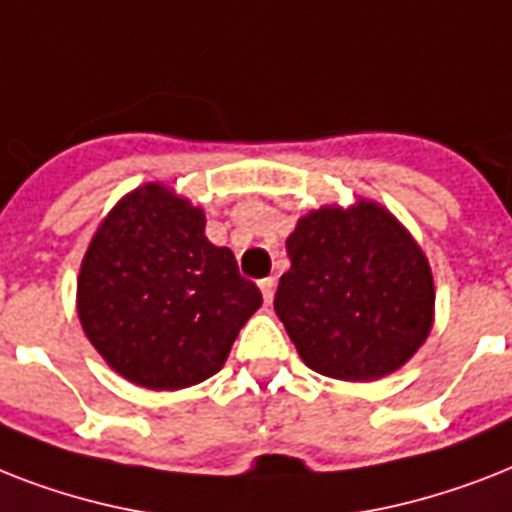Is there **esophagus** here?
Instances as JSON below:
<instances>
[{
  "mask_svg": "<svg viewBox=\"0 0 512 512\" xmlns=\"http://www.w3.org/2000/svg\"><path fill=\"white\" fill-rule=\"evenodd\" d=\"M260 292H263L265 305H271L273 303V292H276V281H273V279L260 281Z\"/></svg>",
  "mask_w": 512,
  "mask_h": 512,
  "instance_id": "34e87169",
  "label": "esophagus"
}]
</instances>
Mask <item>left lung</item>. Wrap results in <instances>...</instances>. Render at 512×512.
Instances as JSON below:
<instances>
[{"label":"left lung","mask_w":512,"mask_h":512,"mask_svg":"<svg viewBox=\"0 0 512 512\" xmlns=\"http://www.w3.org/2000/svg\"><path fill=\"white\" fill-rule=\"evenodd\" d=\"M276 316L313 372L369 382L396 372L433 327V273L412 233L374 201L297 220Z\"/></svg>","instance_id":"1"}]
</instances>
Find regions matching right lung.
Here are the masks:
<instances>
[{
	"label": "right lung",
	"mask_w": 512,
	"mask_h": 512,
	"mask_svg": "<svg viewBox=\"0 0 512 512\" xmlns=\"http://www.w3.org/2000/svg\"><path fill=\"white\" fill-rule=\"evenodd\" d=\"M204 223L191 201L148 183L108 212L87 247L76 284L84 335L140 388L180 390L220 372L263 305Z\"/></svg>",
	"instance_id": "1"
}]
</instances>
